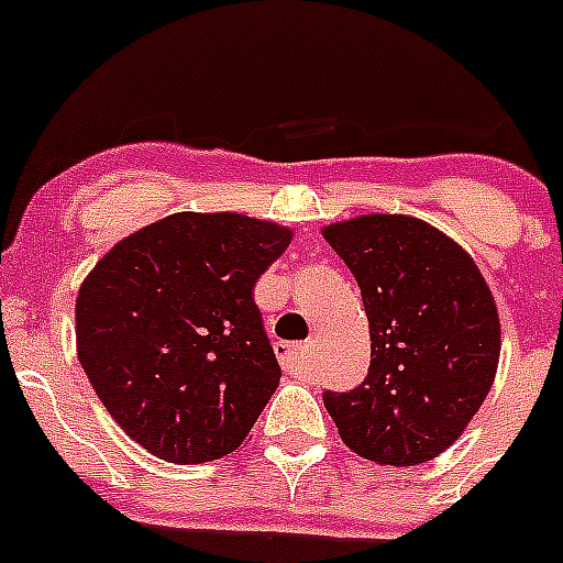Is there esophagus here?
<instances>
[{"mask_svg": "<svg viewBox=\"0 0 563 563\" xmlns=\"http://www.w3.org/2000/svg\"><path fill=\"white\" fill-rule=\"evenodd\" d=\"M276 354L285 365V371H296L303 363V354H307V345L303 343H276Z\"/></svg>", "mask_w": 563, "mask_h": 563, "instance_id": "obj_1", "label": "esophagus"}]
</instances>
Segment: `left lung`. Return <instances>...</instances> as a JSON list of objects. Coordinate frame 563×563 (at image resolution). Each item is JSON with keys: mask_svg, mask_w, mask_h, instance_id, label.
<instances>
[{"mask_svg": "<svg viewBox=\"0 0 563 563\" xmlns=\"http://www.w3.org/2000/svg\"><path fill=\"white\" fill-rule=\"evenodd\" d=\"M363 292L371 365L363 385L323 394L360 457L416 466L461 438L494 385L497 303L472 256L407 214H363L323 229Z\"/></svg>", "mask_w": 563, "mask_h": 563, "instance_id": "8db88e82", "label": "left lung"}]
</instances>
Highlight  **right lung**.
<instances>
[{"instance_id": "add662e5", "label": "right lung", "mask_w": 563, "mask_h": 563, "mask_svg": "<svg viewBox=\"0 0 563 563\" xmlns=\"http://www.w3.org/2000/svg\"><path fill=\"white\" fill-rule=\"evenodd\" d=\"M290 229L178 211L108 251L77 292V357L113 421L151 455H231L282 368L254 287Z\"/></svg>"}]
</instances>
